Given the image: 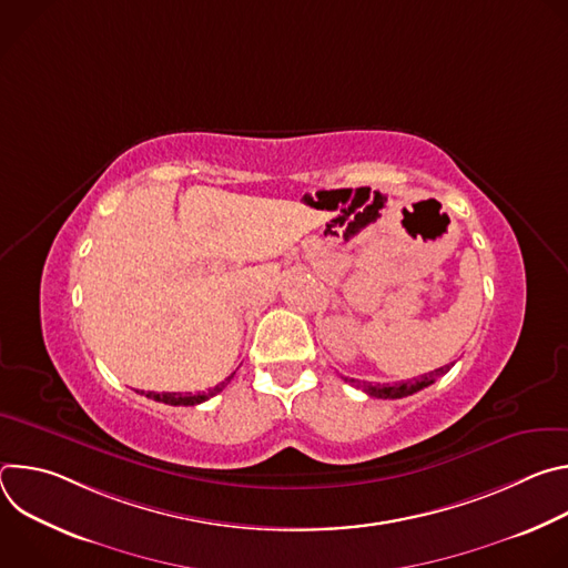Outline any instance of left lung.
I'll use <instances>...</instances> for the list:
<instances>
[{
  "label": "left lung",
  "mask_w": 568,
  "mask_h": 568,
  "mask_svg": "<svg viewBox=\"0 0 568 568\" xmlns=\"http://www.w3.org/2000/svg\"><path fill=\"white\" fill-rule=\"evenodd\" d=\"M449 371V364L443 368H436L427 375H420L418 379H407V382H397V384H371V382H359V379H351L353 386L362 388L364 393H368L371 397H382V399H397V397H407L418 393L420 388L429 386L436 382V377H440L443 373ZM348 379V377H346Z\"/></svg>",
  "instance_id": "8db88e82"
}]
</instances>
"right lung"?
I'll return each mask as SVG.
<instances>
[{"instance_id":"1","label":"right lung","mask_w":568,"mask_h":568,"mask_svg":"<svg viewBox=\"0 0 568 568\" xmlns=\"http://www.w3.org/2000/svg\"><path fill=\"white\" fill-rule=\"evenodd\" d=\"M231 377H233V373L224 382H220L217 386L209 388L206 393H152V390H148L145 397H152V399L164 402V404H173V407H193V404H200V402L213 397L215 393H220L231 382Z\"/></svg>"}]
</instances>
